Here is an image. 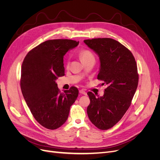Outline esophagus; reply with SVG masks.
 Listing matches in <instances>:
<instances>
[{
  "label": "esophagus",
  "instance_id": "esophagus-1",
  "mask_svg": "<svg viewBox=\"0 0 160 160\" xmlns=\"http://www.w3.org/2000/svg\"><path fill=\"white\" fill-rule=\"evenodd\" d=\"M79 92L80 93H82V94H84V95H86V91L84 90H80L79 91Z\"/></svg>",
  "mask_w": 160,
  "mask_h": 160
}]
</instances>
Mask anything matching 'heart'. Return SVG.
Listing matches in <instances>:
<instances>
[{
    "instance_id": "heart-1",
    "label": "heart",
    "mask_w": 160,
    "mask_h": 160,
    "mask_svg": "<svg viewBox=\"0 0 160 160\" xmlns=\"http://www.w3.org/2000/svg\"><path fill=\"white\" fill-rule=\"evenodd\" d=\"M79 57H80V58L81 59V61L84 63L92 60L95 61V56H94L93 53L90 50L88 49H81L79 52ZM68 64H69V60L68 59V61H67V66Z\"/></svg>"
}]
</instances>
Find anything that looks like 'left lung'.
I'll list each match as a JSON object with an SVG mask.
<instances>
[{"mask_svg": "<svg viewBox=\"0 0 160 160\" xmlns=\"http://www.w3.org/2000/svg\"><path fill=\"white\" fill-rule=\"evenodd\" d=\"M84 42L99 55L98 79L108 85L102 97L88 92L90 103L87 113L97 128L108 130L121 119L131 104L138 84L137 62L131 51L113 39L94 38Z\"/></svg>", "mask_w": 160, "mask_h": 160, "instance_id": "1", "label": "left lung"}]
</instances>
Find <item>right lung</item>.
<instances>
[{
	"label": "right lung",
	"mask_w": 160,
	"mask_h": 160,
	"mask_svg": "<svg viewBox=\"0 0 160 160\" xmlns=\"http://www.w3.org/2000/svg\"><path fill=\"white\" fill-rule=\"evenodd\" d=\"M79 41L67 39L46 41L29 51L22 65L20 87L35 119L55 130L66 122L71 105L78 96L72 86L61 92L55 80L64 75V55Z\"/></svg>",
	"instance_id": "right-lung-1"
}]
</instances>
